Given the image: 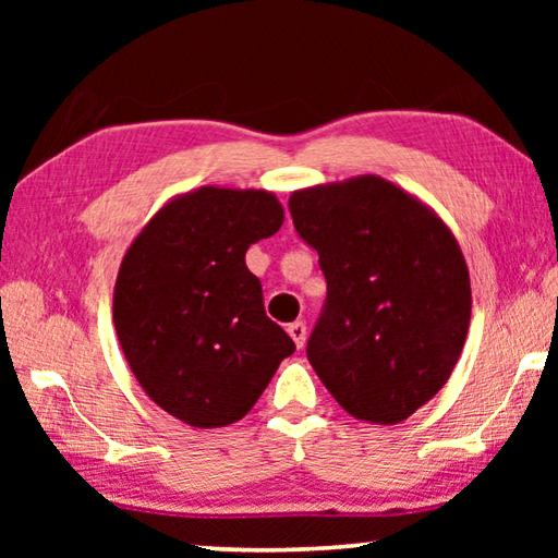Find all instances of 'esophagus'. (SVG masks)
<instances>
[{
    "label": "esophagus",
    "mask_w": 558,
    "mask_h": 558,
    "mask_svg": "<svg viewBox=\"0 0 558 558\" xmlns=\"http://www.w3.org/2000/svg\"><path fill=\"white\" fill-rule=\"evenodd\" d=\"M288 335L292 337V342H295L298 349L305 347V339H307V327L302 323H292L288 325Z\"/></svg>",
    "instance_id": "34e87169"
}]
</instances>
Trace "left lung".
<instances>
[{
	"mask_svg": "<svg viewBox=\"0 0 558 558\" xmlns=\"http://www.w3.org/2000/svg\"><path fill=\"white\" fill-rule=\"evenodd\" d=\"M290 214L327 280L310 364L354 418L405 421L446 386L465 344L460 243L428 204L376 174L298 189Z\"/></svg>",
	"mask_w": 558,
	"mask_h": 558,
	"instance_id": "obj_1",
	"label": "left lung"
}]
</instances>
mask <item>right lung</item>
Wrapping results in <instances>:
<instances>
[{
    "instance_id": "right-lung-1",
    "label": "right lung",
    "mask_w": 558,
    "mask_h": 558,
    "mask_svg": "<svg viewBox=\"0 0 558 558\" xmlns=\"http://www.w3.org/2000/svg\"><path fill=\"white\" fill-rule=\"evenodd\" d=\"M286 214L266 189L199 186L169 199L122 256L112 323L132 374L194 428L241 421L295 352L245 268Z\"/></svg>"
}]
</instances>
